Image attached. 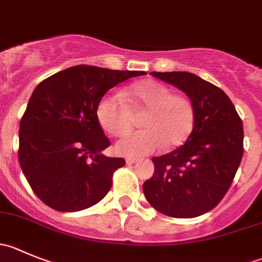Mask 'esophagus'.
<instances>
[{
  "instance_id": "1",
  "label": "esophagus",
  "mask_w": 262,
  "mask_h": 262,
  "mask_svg": "<svg viewBox=\"0 0 262 262\" xmlns=\"http://www.w3.org/2000/svg\"><path fill=\"white\" fill-rule=\"evenodd\" d=\"M138 161V158H126V163H128V165H134V163H137Z\"/></svg>"
}]
</instances>
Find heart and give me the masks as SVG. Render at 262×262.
Returning <instances> with one entry per match:
<instances>
[{
    "instance_id": "heart-1",
    "label": "heart",
    "mask_w": 262,
    "mask_h": 262,
    "mask_svg": "<svg viewBox=\"0 0 262 262\" xmlns=\"http://www.w3.org/2000/svg\"><path fill=\"white\" fill-rule=\"evenodd\" d=\"M132 112L146 113L141 121L144 130L126 134L116 142V153L126 157L182 146L191 136L196 119L189 97L173 94L170 87L153 80L132 84L121 92V97L112 94L102 96L97 102L96 118L104 132L119 137L132 128Z\"/></svg>"
}]
</instances>
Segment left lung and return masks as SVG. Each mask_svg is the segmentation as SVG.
<instances>
[{
	"instance_id": "left-lung-1",
	"label": "left lung",
	"mask_w": 262,
	"mask_h": 262,
	"mask_svg": "<svg viewBox=\"0 0 262 262\" xmlns=\"http://www.w3.org/2000/svg\"><path fill=\"white\" fill-rule=\"evenodd\" d=\"M189 96L196 119L184 146L153 157L155 173L143 184L156 210L173 218L209 212L228 191L244 155V126L223 90L189 72H150Z\"/></svg>"
}]
</instances>
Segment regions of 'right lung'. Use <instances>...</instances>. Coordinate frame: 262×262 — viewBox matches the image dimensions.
Returning a JSON list of instances; mask_svg holds the SVG:
<instances>
[{
	"label": "right lung",
	"mask_w": 262,
	"mask_h": 262,
	"mask_svg": "<svg viewBox=\"0 0 262 262\" xmlns=\"http://www.w3.org/2000/svg\"><path fill=\"white\" fill-rule=\"evenodd\" d=\"M143 75L80 64L36 86L20 121L18 162L48 207L78 212L109 192L125 161L101 153L110 142L97 121V102L118 83Z\"/></svg>",
	"instance_id": "add662e5"
}]
</instances>
